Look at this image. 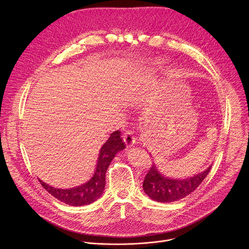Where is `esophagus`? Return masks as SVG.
<instances>
[{
  "instance_id": "esophagus-1",
  "label": "esophagus",
  "mask_w": 249,
  "mask_h": 249,
  "mask_svg": "<svg viewBox=\"0 0 249 249\" xmlns=\"http://www.w3.org/2000/svg\"><path fill=\"white\" fill-rule=\"evenodd\" d=\"M123 140L125 142V144L127 147H131L136 143V139L133 135V132L131 130H127L123 134Z\"/></svg>"
}]
</instances>
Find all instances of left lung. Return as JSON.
<instances>
[{"label": "left lung", "mask_w": 249, "mask_h": 249, "mask_svg": "<svg viewBox=\"0 0 249 249\" xmlns=\"http://www.w3.org/2000/svg\"><path fill=\"white\" fill-rule=\"evenodd\" d=\"M212 166L190 178L171 179L161 175L155 163L150 167L143 182V189L153 200L169 203L180 200L191 194L205 179Z\"/></svg>", "instance_id": "left-lung-1"}]
</instances>
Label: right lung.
<instances>
[{
	"label": "right lung",
	"instance_id": "1",
	"mask_svg": "<svg viewBox=\"0 0 249 249\" xmlns=\"http://www.w3.org/2000/svg\"><path fill=\"white\" fill-rule=\"evenodd\" d=\"M119 130L113 132L101 147L95 172L87 183L71 189H57L39 179L43 188L56 199L71 206L89 205L97 200L105 187V173L115 155L125 149V143Z\"/></svg>",
	"mask_w": 249,
	"mask_h": 249
}]
</instances>
